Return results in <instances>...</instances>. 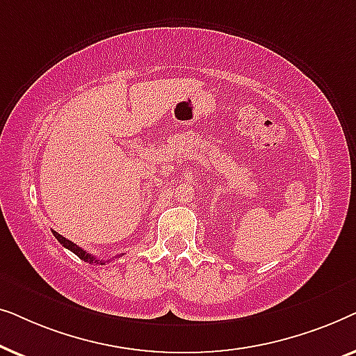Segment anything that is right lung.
I'll return each mask as SVG.
<instances>
[{
    "mask_svg": "<svg viewBox=\"0 0 356 356\" xmlns=\"http://www.w3.org/2000/svg\"><path fill=\"white\" fill-rule=\"evenodd\" d=\"M53 232V235H55V238L58 241L61 243L63 246L66 248V250H70V251H72L74 252V254L79 257V259H82V261H86V262H89V264H102L104 266L105 262L104 261H100V259H97L95 256H92V254H89V252H86L84 250H82V248H79L77 245H74V243L72 241H70V240H66L65 236H61L60 233H56L55 230H51Z\"/></svg>",
    "mask_w": 356,
    "mask_h": 356,
    "instance_id": "add662e5",
    "label": "right lung"
}]
</instances>
